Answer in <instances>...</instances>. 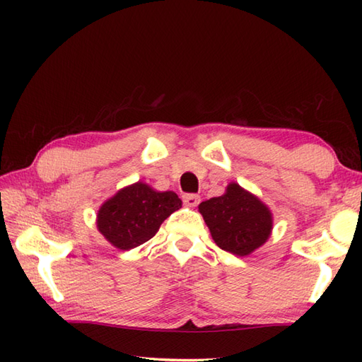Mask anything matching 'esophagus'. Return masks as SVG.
<instances>
[{
    "mask_svg": "<svg viewBox=\"0 0 362 362\" xmlns=\"http://www.w3.org/2000/svg\"><path fill=\"white\" fill-rule=\"evenodd\" d=\"M199 202H201V197L197 194H185L183 196V204L187 206H197Z\"/></svg>",
    "mask_w": 362,
    "mask_h": 362,
    "instance_id": "obj_1",
    "label": "esophagus"
}]
</instances>
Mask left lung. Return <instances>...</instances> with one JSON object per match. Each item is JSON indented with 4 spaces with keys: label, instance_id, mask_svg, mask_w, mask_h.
Instances as JSON below:
<instances>
[{
    "label": "left lung",
    "instance_id": "8db88e82",
    "mask_svg": "<svg viewBox=\"0 0 362 362\" xmlns=\"http://www.w3.org/2000/svg\"><path fill=\"white\" fill-rule=\"evenodd\" d=\"M213 241L222 250L247 257L263 245L274 228L272 211L250 191L228 183L226 193L199 205Z\"/></svg>",
    "mask_w": 362,
    "mask_h": 362
}]
</instances>
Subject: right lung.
<instances>
[{
	"label": "right lung",
	"mask_w": 362,
	"mask_h": 362,
	"mask_svg": "<svg viewBox=\"0 0 362 362\" xmlns=\"http://www.w3.org/2000/svg\"><path fill=\"white\" fill-rule=\"evenodd\" d=\"M180 206L182 201L174 191H157L148 183L135 182L99 206L96 227L113 247L130 250L149 241Z\"/></svg>",
	"instance_id": "1"
}]
</instances>
